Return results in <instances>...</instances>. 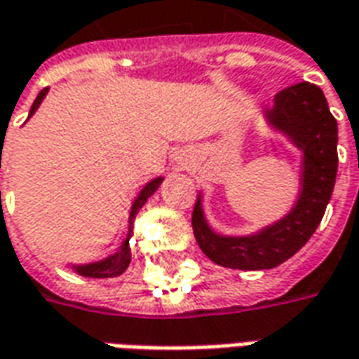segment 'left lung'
<instances>
[{
	"instance_id": "8db88e82",
	"label": "left lung",
	"mask_w": 359,
	"mask_h": 359,
	"mask_svg": "<svg viewBox=\"0 0 359 359\" xmlns=\"http://www.w3.org/2000/svg\"><path fill=\"white\" fill-rule=\"evenodd\" d=\"M271 125L280 128L304 149L302 192L294 210L254 236L229 238L211 231L203 219L200 198L192 211V229L198 246L213 264L231 269H273L311 238L331 200L339 154V128L323 90L311 82H298L275 94V105L267 111Z\"/></svg>"
}]
</instances>
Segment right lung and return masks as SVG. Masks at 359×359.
I'll return each instance as SVG.
<instances>
[{"instance_id":"obj_1","label":"right lung","mask_w":359,"mask_h":359,"mask_svg":"<svg viewBox=\"0 0 359 359\" xmlns=\"http://www.w3.org/2000/svg\"><path fill=\"white\" fill-rule=\"evenodd\" d=\"M46 92H48V88H43L42 92L38 94V97H36L34 103H32V107H30V115H32L36 109H38V105L42 103ZM161 180L163 179H156V180H151V182H148V184L144 187V190L140 192V196L136 198V202H134V205H133V211H130V226H133L134 215L138 213V210H140L144 203L148 202L149 196L156 192L157 187L161 184ZM128 238H130V233H128V236H126L125 242H123V246H121V250H118L115 256H109L107 259L97 262V264H90V265H82V267H76V271H79L81 275H84V277H94V278L117 277V275H121L123 271H126L128 264H130V248H128Z\"/></svg>"}]
</instances>
